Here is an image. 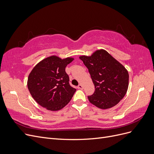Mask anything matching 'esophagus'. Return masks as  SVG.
Returning <instances> with one entry per match:
<instances>
[{"mask_svg":"<svg viewBox=\"0 0 154 154\" xmlns=\"http://www.w3.org/2000/svg\"><path fill=\"white\" fill-rule=\"evenodd\" d=\"M77 88H78V89H83V86H82L81 84H79Z\"/></svg>","mask_w":154,"mask_h":154,"instance_id":"1","label":"esophagus"}]
</instances>
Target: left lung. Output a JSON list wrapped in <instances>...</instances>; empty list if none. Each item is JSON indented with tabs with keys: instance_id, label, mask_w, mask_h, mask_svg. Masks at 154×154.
Segmentation results:
<instances>
[{
	"instance_id": "left-lung-1",
	"label": "left lung",
	"mask_w": 154,
	"mask_h": 154,
	"mask_svg": "<svg viewBox=\"0 0 154 154\" xmlns=\"http://www.w3.org/2000/svg\"><path fill=\"white\" fill-rule=\"evenodd\" d=\"M79 58L88 68L95 87L94 93L88 96L90 103L101 109L116 105L128 88L129 73L125 67L103 49Z\"/></svg>"
}]
</instances>
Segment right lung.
I'll return each mask as SVG.
<instances>
[{
	"mask_svg": "<svg viewBox=\"0 0 154 154\" xmlns=\"http://www.w3.org/2000/svg\"><path fill=\"white\" fill-rule=\"evenodd\" d=\"M72 58L61 59L51 56L40 61L28 75L27 86L38 104L56 111L63 109L71 100L76 89L69 84L65 68Z\"/></svg>",
	"mask_w": 154,
	"mask_h": 154,
	"instance_id": "1",
	"label": "right lung"
}]
</instances>
